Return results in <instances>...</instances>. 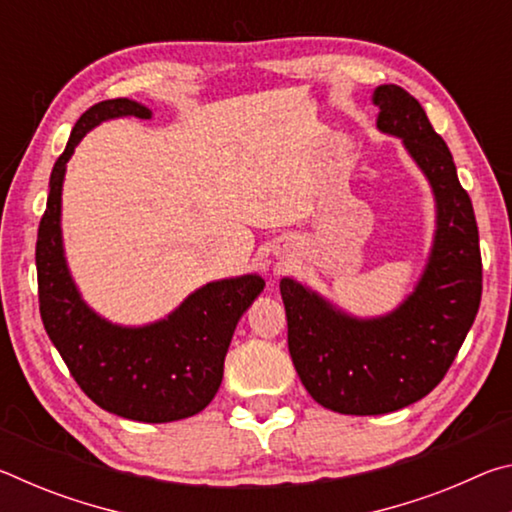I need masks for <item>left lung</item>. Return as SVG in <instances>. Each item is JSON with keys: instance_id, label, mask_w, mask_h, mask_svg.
I'll use <instances>...</instances> for the list:
<instances>
[{"instance_id": "8db88e82", "label": "left lung", "mask_w": 512, "mask_h": 512, "mask_svg": "<svg viewBox=\"0 0 512 512\" xmlns=\"http://www.w3.org/2000/svg\"><path fill=\"white\" fill-rule=\"evenodd\" d=\"M372 103L377 126L402 137L427 173L438 230L427 271L391 316L350 318L289 277L280 282L298 377L320 406L345 415L391 413L429 395L461 350L483 289L474 207L445 140L418 99L397 85H381Z\"/></svg>"}]
</instances>
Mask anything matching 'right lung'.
Here are the masks:
<instances>
[{"mask_svg":"<svg viewBox=\"0 0 512 512\" xmlns=\"http://www.w3.org/2000/svg\"><path fill=\"white\" fill-rule=\"evenodd\" d=\"M124 115L149 119L151 110L131 99L94 103L76 121L51 171L36 241L40 316L74 381L94 404L128 420L173 422L214 400L232 332L264 280L244 275L205 284L167 320L137 329L110 325L85 305L67 273L60 241L65 162L90 128Z\"/></svg>","mask_w":512,"mask_h":512,"instance_id":"add662e5","label":"right lung"}]
</instances>
